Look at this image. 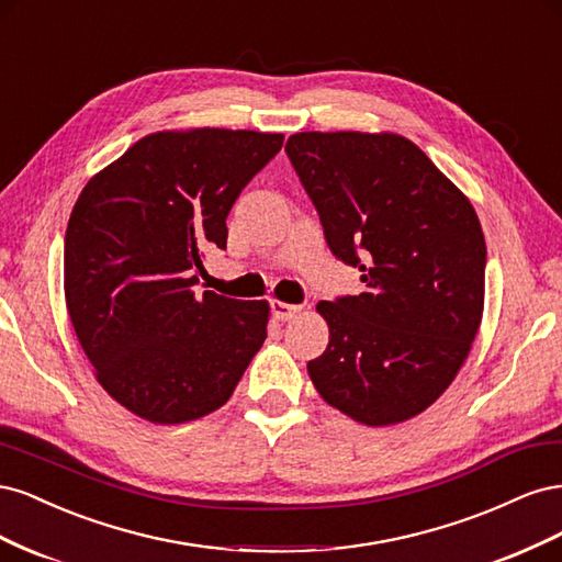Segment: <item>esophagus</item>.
Masks as SVG:
<instances>
[{
	"label": "esophagus",
	"instance_id": "34e87169",
	"mask_svg": "<svg viewBox=\"0 0 562 562\" xmlns=\"http://www.w3.org/2000/svg\"><path fill=\"white\" fill-rule=\"evenodd\" d=\"M269 307H271V314H274V318H279V321H291L302 310L300 304H288V302H279V300H271Z\"/></svg>",
	"mask_w": 562,
	"mask_h": 562
}]
</instances>
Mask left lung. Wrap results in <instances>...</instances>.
Segmentation results:
<instances>
[{
  "instance_id": "obj_1",
  "label": "left lung",
  "mask_w": 562,
  "mask_h": 562,
  "mask_svg": "<svg viewBox=\"0 0 562 562\" xmlns=\"http://www.w3.org/2000/svg\"><path fill=\"white\" fill-rule=\"evenodd\" d=\"M285 155L337 260L366 293L318 302L330 339L307 363L318 394L368 427L419 415L462 368L481 326L485 239L469 199L389 133H295Z\"/></svg>"
}]
</instances>
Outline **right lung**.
<instances>
[{
  "label": "right lung",
  "mask_w": 562,
  "mask_h": 562,
  "mask_svg": "<svg viewBox=\"0 0 562 562\" xmlns=\"http://www.w3.org/2000/svg\"><path fill=\"white\" fill-rule=\"evenodd\" d=\"M281 133H151L89 180L65 232V302L108 394L182 424L225 405L267 337L269 304L194 291L206 248L279 155Z\"/></svg>",
  "instance_id": "add662e5"
}]
</instances>
